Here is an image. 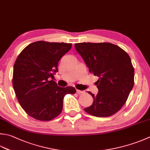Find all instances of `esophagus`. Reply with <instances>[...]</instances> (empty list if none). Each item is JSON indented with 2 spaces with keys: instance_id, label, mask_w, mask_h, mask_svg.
Segmentation results:
<instances>
[{
  "instance_id": "34e87169",
  "label": "esophagus",
  "mask_w": 150,
  "mask_h": 150,
  "mask_svg": "<svg viewBox=\"0 0 150 150\" xmlns=\"http://www.w3.org/2000/svg\"><path fill=\"white\" fill-rule=\"evenodd\" d=\"M77 93H79V94H80V93H84V91L83 90H77Z\"/></svg>"
}]
</instances>
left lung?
<instances>
[{
	"instance_id": "8db88e82",
	"label": "left lung",
	"mask_w": 150,
	"mask_h": 150,
	"mask_svg": "<svg viewBox=\"0 0 150 150\" xmlns=\"http://www.w3.org/2000/svg\"><path fill=\"white\" fill-rule=\"evenodd\" d=\"M89 71L99 77L98 93L92 96L86 112L96 117H108L118 112L127 101L134 85V68L128 54L110 43L83 42L75 44Z\"/></svg>"
}]
</instances>
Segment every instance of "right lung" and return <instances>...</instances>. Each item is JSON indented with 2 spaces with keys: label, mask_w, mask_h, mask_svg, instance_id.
Instances as JSON below:
<instances>
[{
  "label": "right lung",
  "mask_w": 150,
  "mask_h": 150,
  "mask_svg": "<svg viewBox=\"0 0 150 150\" xmlns=\"http://www.w3.org/2000/svg\"><path fill=\"white\" fill-rule=\"evenodd\" d=\"M71 45L39 41L29 44L17 58L13 89L20 105L32 118L40 121L56 118L62 110L64 97L76 92L74 87H60L50 81L58 72V62Z\"/></svg>",
  "instance_id": "1"
}]
</instances>
